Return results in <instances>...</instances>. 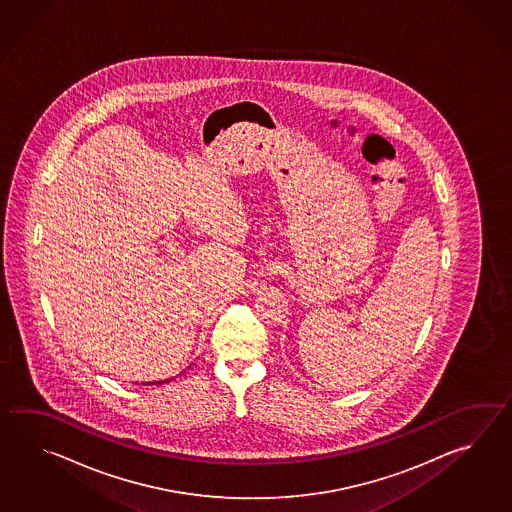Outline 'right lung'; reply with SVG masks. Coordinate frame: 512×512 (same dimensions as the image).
<instances>
[{"mask_svg":"<svg viewBox=\"0 0 512 512\" xmlns=\"http://www.w3.org/2000/svg\"><path fill=\"white\" fill-rule=\"evenodd\" d=\"M157 384H163V381H159V382H157Z\"/></svg>","mask_w":512,"mask_h":512,"instance_id":"right-lung-1","label":"right lung"}]
</instances>
